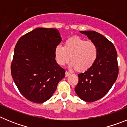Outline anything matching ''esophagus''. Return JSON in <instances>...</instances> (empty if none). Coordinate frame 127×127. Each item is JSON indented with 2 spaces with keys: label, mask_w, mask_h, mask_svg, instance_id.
<instances>
[{
  "label": "esophagus",
  "mask_w": 127,
  "mask_h": 127,
  "mask_svg": "<svg viewBox=\"0 0 127 127\" xmlns=\"http://www.w3.org/2000/svg\"><path fill=\"white\" fill-rule=\"evenodd\" d=\"M69 75H70V72L69 71H66L65 72V76L67 77V76H69Z\"/></svg>",
  "instance_id": "esophagus-1"
}]
</instances>
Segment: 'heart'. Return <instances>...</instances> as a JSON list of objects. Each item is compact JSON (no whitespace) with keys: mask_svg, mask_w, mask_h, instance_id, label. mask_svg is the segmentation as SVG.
<instances>
[{"mask_svg":"<svg viewBox=\"0 0 127 127\" xmlns=\"http://www.w3.org/2000/svg\"><path fill=\"white\" fill-rule=\"evenodd\" d=\"M98 50L92 41H85L79 36L67 39L64 47L57 45L55 57L58 64L64 66L70 60V66L77 71H85L92 67L97 59Z\"/></svg>","mask_w":127,"mask_h":127,"instance_id":"obj_1","label":"heart"}]
</instances>
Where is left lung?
<instances>
[{
	"label": "left lung",
	"instance_id": "obj_1",
	"mask_svg": "<svg viewBox=\"0 0 127 127\" xmlns=\"http://www.w3.org/2000/svg\"><path fill=\"white\" fill-rule=\"evenodd\" d=\"M97 47V59L90 69L78 74L75 92L85 102L97 101L105 96L118 76L117 52L110 41L95 31H80Z\"/></svg>",
	"mask_w": 127,
	"mask_h": 127
}]
</instances>
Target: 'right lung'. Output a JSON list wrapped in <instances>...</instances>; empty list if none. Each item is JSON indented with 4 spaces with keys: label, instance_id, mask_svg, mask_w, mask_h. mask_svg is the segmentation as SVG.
Instances as JSON below:
<instances>
[{
    "label": "right lung",
    "instance_id": "obj_1",
    "mask_svg": "<svg viewBox=\"0 0 127 127\" xmlns=\"http://www.w3.org/2000/svg\"><path fill=\"white\" fill-rule=\"evenodd\" d=\"M61 41L57 29L38 28L23 35L16 44L11 75L21 94L32 102L51 98L65 76L55 57V48Z\"/></svg>",
    "mask_w": 127,
    "mask_h": 127
}]
</instances>
